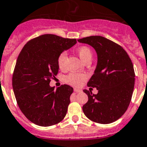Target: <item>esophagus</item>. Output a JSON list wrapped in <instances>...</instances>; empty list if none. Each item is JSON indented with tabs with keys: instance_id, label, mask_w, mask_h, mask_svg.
I'll return each mask as SVG.
<instances>
[{
	"instance_id": "34e87169",
	"label": "esophagus",
	"mask_w": 147,
	"mask_h": 147,
	"mask_svg": "<svg viewBox=\"0 0 147 147\" xmlns=\"http://www.w3.org/2000/svg\"><path fill=\"white\" fill-rule=\"evenodd\" d=\"M74 91H75V92H81V89H77V88H75V89H74Z\"/></svg>"
}]
</instances>
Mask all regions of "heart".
Wrapping results in <instances>:
<instances>
[{
	"label": "heart",
	"instance_id": "obj_1",
	"mask_svg": "<svg viewBox=\"0 0 147 147\" xmlns=\"http://www.w3.org/2000/svg\"><path fill=\"white\" fill-rule=\"evenodd\" d=\"M79 57L86 63L87 61H91L92 58V52L90 48L86 46H81L77 49ZM67 58V54L66 52H61L58 58V66L61 69H64L66 66V61ZM86 78V75L82 73H70L66 75L65 81L67 84L72 86H80Z\"/></svg>",
	"mask_w": 147,
	"mask_h": 147
}]
</instances>
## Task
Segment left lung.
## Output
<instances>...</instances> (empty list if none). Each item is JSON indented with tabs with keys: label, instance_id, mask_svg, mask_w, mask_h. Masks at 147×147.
Here are the masks:
<instances>
[{
	"label": "left lung",
	"instance_id": "1",
	"mask_svg": "<svg viewBox=\"0 0 147 147\" xmlns=\"http://www.w3.org/2000/svg\"><path fill=\"white\" fill-rule=\"evenodd\" d=\"M95 49L98 63L88 86L96 88L98 94L84 89L88 101L83 112L89 120L107 124L119 119L127 111L135 86L132 61L123 47L102 36L78 39Z\"/></svg>",
	"mask_w": 147,
	"mask_h": 147
}]
</instances>
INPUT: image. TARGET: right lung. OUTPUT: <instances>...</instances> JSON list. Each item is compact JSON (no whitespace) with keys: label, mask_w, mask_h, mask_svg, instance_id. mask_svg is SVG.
Wrapping results in <instances>:
<instances>
[{"label":"right lung","mask_w":147,"mask_h":147,"mask_svg":"<svg viewBox=\"0 0 147 147\" xmlns=\"http://www.w3.org/2000/svg\"><path fill=\"white\" fill-rule=\"evenodd\" d=\"M76 43V39L47 34L29 40L20 52L12 87L19 108L33 123L49 127L66 116L73 88L63 84L55 89L49 83L58 72L59 55Z\"/></svg>","instance_id":"1"}]
</instances>
